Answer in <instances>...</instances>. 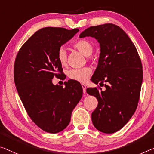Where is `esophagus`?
Listing matches in <instances>:
<instances>
[{"mask_svg": "<svg viewBox=\"0 0 154 154\" xmlns=\"http://www.w3.org/2000/svg\"><path fill=\"white\" fill-rule=\"evenodd\" d=\"M82 90H83V93L85 94L86 93V85L84 84H82Z\"/></svg>", "mask_w": 154, "mask_h": 154, "instance_id": "obj_1", "label": "esophagus"}]
</instances>
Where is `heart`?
<instances>
[{
    "mask_svg": "<svg viewBox=\"0 0 154 154\" xmlns=\"http://www.w3.org/2000/svg\"><path fill=\"white\" fill-rule=\"evenodd\" d=\"M73 47L82 53L85 56H90L94 49V46L90 41L87 39H80L75 41ZM57 59L61 65H65L67 63V56L65 49L60 47L57 51ZM92 70L90 67H84L81 69H72L68 71L67 76L71 80L84 82L90 76Z\"/></svg>",
    "mask_w": 154,
    "mask_h": 154,
    "instance_id": "obj_1",
    "label": "heart"
}]
</instances>
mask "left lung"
<instances>
[{
  "label": "left lung",
  "mask_w": 154,
  "mask_h": 154,
  "mask_svg": "<svg viewBox=\"0 0 154 154\" xmlns=\"http://www.w3.org/2000/svg\"><path fill=\"white\" fill-rule=\"evenodd\" d=\"M94 37L100 47L98 65L91 80L100 87L87 88L98 104L92 112V122L105 134L122 129L136 112L143 82V66L133 42L121 28L112 23L90 27L80 38Z\"/></svg>",
  "instance_id": "obj_1"
}]
</instances>
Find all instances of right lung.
<instances>
[{"instance_id":"obj_1","label":"right lung","mask_w":154,"mask_h":154,"mask_svg":"<svg viewBox=\"0 0 154 154\" xmlns=\"http://www.w3.org/2000/svg\"><path fill=\"white\" fill-rule=\"evenodd\" d=\"M79 31L42 28L23 45L14 63V82L26 112L48 133H58L67 127L82 98V88L78 81L65 82V87L52 83L54 76H64L57 51Z\"/></svg>"}]
</instances>
